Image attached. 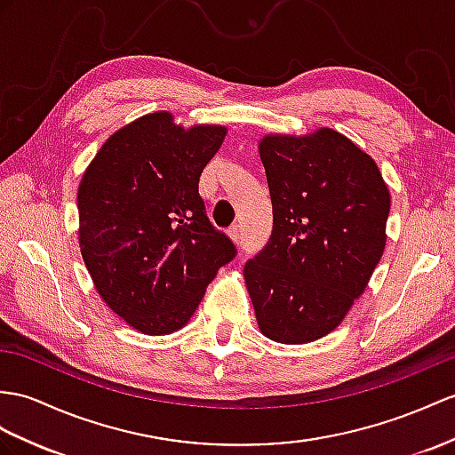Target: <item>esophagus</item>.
Segmentation results:
<instances>
[{"mask_svg": "<svg viewBox=\"0 0 455 455\" xmlns=\"http://www.w3.org/2000/svg\"><path fill=\"white\" fill-rule=\"evenodd\" d=\"M228 235H229V239L234 241V243H239L241 241V229H239V226H231L228 229Z\"/></svg>", "mask_w": 455, "mask_h": 455, "instance_id": "1", "label": "esophagus"}]
</instances>
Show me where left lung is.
Wrapping results in <instances>:
<instances>
[{
	"label": "left lung",
	"mask_w": 455,
	"mask_h": 455,
	"mask_svg": "<svg viewBox=\"0 0 455 455\" xmlns=\"http://www.w3.org/2000/svg\"><path fill=\"white\" fill-rule=\"evenodd\" d=\"M259 154L274 228L243 275L262 334L308 343L336 330L369 285L386 247L390 191L369 154L330 127L270 132Z\"/></svg>",
	"instance_id": "left-lung-1"
}]
</instances>
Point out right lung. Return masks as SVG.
<instances>
[{
  "label": "right lung",
  "mask_w": 455,
  "mask_h": 455,
  "mask_svg": "<svg viewBox=\"0 0 455 455\" xmlns=\"http://www.w3.org/2000/svg\"><path fill=\"white\" fill-rule=\"evenodd\" d=\"M224 125H177L147 114L109 137L76 193L79 247L96 291L148 336L189 323L235 245L206 218L198 180Z\"/></svg>",
  "instance_id": "right-lung-1"
}]
</instances>
